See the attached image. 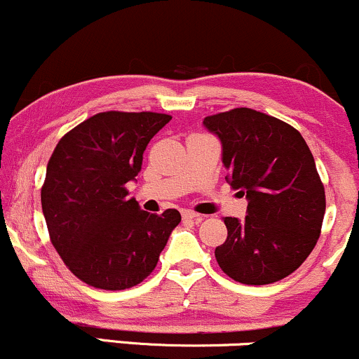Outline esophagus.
Listing matches in <instances>:
<instances>
[{"label":"esophagus","instance_id":"obj_1","mask_svg":"<svg viewBox=\"0 0 359 359\" xmlns=\"http://www.w3.org/2000/svg\"><path fill=\"white\" fill-rule=\"evenodd\" d=\"M182 217L184 219H187V221H203V216H201V214H197V212H194V211H182Z\"/></svg>","mask_w":359,"mask_h":359}]
</instances>
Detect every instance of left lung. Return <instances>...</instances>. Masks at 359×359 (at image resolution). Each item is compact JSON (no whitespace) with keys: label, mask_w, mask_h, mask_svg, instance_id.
<instances>
[{"label":"left lung","mask_w":359,"mask_h":359,"mask_svg":"<svg viewBox=\"0 0 359 359\" xmlns=\"http://www.w3.org/2000/svg\"><path fill=\"white\" fill-rule=\"evenodd\" d=\"M222 148L226 180L246 196L245 219L224 217L221 270L246 285H266L295 271L320 234L325 194L314 156L295 128L250 108L204 118Z\"/></svg>","instance_id":"obj_1"}]
</instances>
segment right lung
<instances>
[{
	"label": "right lung",
	"instance_id": "right-lung-1",
	"mask_svg": "<svg viewBox=\"0 0 359 359\" xmlns=\"http://www.w3.org/2000/svg\"><path fill=\"white\" fill-rule=\"evenodd\" d=\"M160 113L106 111L60 138L48 160L42 211L57 253L90 287L125 290L154 271L180 222L177 209L142 211L126 184L170 121Z\"/></svg>",
	"mask_w": 359,
	"mask_h": 359
}]
</instances>
